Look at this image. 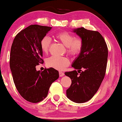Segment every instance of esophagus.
Returning a JSON list of instances; mask_svg holds the SVG:
<instances>
[{
    "instance_id": "esophagus-1",
    "label": "esophagus",
    "mask_w": 122,
    "mask_h": 122,
    "mask_svg": "<svg viewBox=\"0 0 122 122\" xmlns=\"http://www.w3.org/2000/svg\"><path fill=\"white\" fill-rule=\"evenodd\" d=\"M59 75L60 76H64V73L62 72V71H60L59 72Z\"/></svg>"
}]
</instances>
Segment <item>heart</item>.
Returning a JSON list of instances; mask_svg holds the SVG:
<instances>
[{
    "label": "heart",
    "instance_id": "heart-1",
    "mask_svg": "<svg viewBox=\"0 0 122 122\" xmlns=\"http://www.w3.org/2000/svg\"><path fill=\"white\" fill-rule=\"evenodd\" d=\"M56 39L66 47V52L71 56H78L81 53L84 46V41L80 36L75 37L74 35L67 31L58 33L55 36ZM51 43V39L45 36L41 41V48L43 53H47ZM69 59L64 56H52L48 58L46 63L50 67L56 69H64L69 64Z\"/></svg>",
    "mask_w": 122,
    "mask_h": 122
}]
</instances>
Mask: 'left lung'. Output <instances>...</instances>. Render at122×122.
Masks as SVG:
<instances>
[{
	"label": "left lung",
	"instance_id": "1",
	"mask_svg": "<svg viewBox=\"0 0 122 122\" xmlns=\"http://www.w3.org/2000/svg\"><path fill=\"white\" fill-rule=\"evenodd\" d=\"M73 31L82 38L84 46L72 64L78 71L65 73L71 81L66 96L74 102L81 103L92 99L99 89L106 74L108 51L104 38L98 31L83 27Z\"/></svg>",
	"mask_w": 122,
	"mask_h": 122
}]
</instances>
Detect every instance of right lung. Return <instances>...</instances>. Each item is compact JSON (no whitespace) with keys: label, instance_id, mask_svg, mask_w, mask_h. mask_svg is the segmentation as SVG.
Returning <instances> with one entry per match:
<instances>
[{"label":"right lung","instance_id":"right-lung-1","mask_svg":"<svg viewBox=\"0 0 122 122\" xmlns=\"http://www.w3.org/2000/svg\"><path fill=\"white\" fill-rule=\"evenodd\" d=\"M51 29L31 25L18 33L11 45L9 63L13 81L20 96L31 103L46 98L51 84L59 78V72L53 68L36 70L44 62L41 41Z\"/></svg>","mask_w":122,"mask_h":122}]
</instances>
